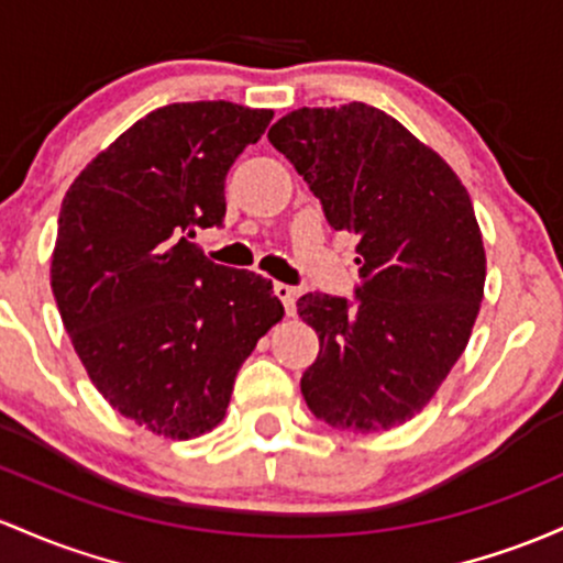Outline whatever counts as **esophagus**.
<instances>
[{
  "label": "esophagus",
  "instance_id": "esophagus-1",
  "mask_svg": "<svg viewBox=\"0 0 563 563\" xmlns=\"http://www.w3.org/2000/svg\"><path fill=\"white\" fill-rule=\"evenodd\" d=\"M275 294H277V299L283 301V307H286V312L294 314L296 296H299V291H296L294 286H288V283H275Z\"/></svg>",
  "mask_w": 563,
  "mask_h": 563
}]
</instances>
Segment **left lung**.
I'll return each mask as SVG.
<instances>
[{
	"mask_svg": "<svg viewBox=\"0 0 563 563\" xmlns=\"http://www.w3.org/2000/svg\"><path fill=\"white\" fill-rule=\"evenodd\" d=\"M320 200L333 232L357 238L355 296L305 294L318 331L301 395L339 430H390L422 409L465 350L486 256L454 170L366 103L296 109L267 133Z\"/></svg>",
	"mask_w": 563,
	"mask_h": 563,
	"instance_id": "obj_1",
	"label": "left lung"
}]
</instances>
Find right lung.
I'll list each match as a JSON object with an SVG mask.
<instances>
[{"mask_svg":"<svg viewBox=\"0 0 563 563\" xmlns=\"http://www.w3.org/2000/svg\"><path fill=\"white\" fill-rule=\"evenodd\" d=\"M269 109L170 103L74 178L53 294L79 361L122 417L168 438L224 419L238 368L283 305L267 277L221 267L189 238L221 227L224 181Z\"/></svg>","mask_w":563,"mask_h":563,"instance_id":"right-lung-1","label":"right lung"}]
</instances>
